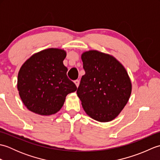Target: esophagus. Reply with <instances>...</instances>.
Segmentation results:
<instances>
[{
	"mask_svg": "<svg viewBox=\"0 0 160 160\" xmlns=\"http://www.w3.org/2000/svg\"><path fill=\"white\" fill-rule=\"evenodd\" d=\"M74 83H75V84H76V87H78V86H79L80 82H79V80H76L74 81Z\"/></svg>",
	"mask_w": 160,
	"mask_h": 160,
	"instance_id": "34e87169",
	"label": "esophagus"
}]
</instances>
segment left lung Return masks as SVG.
<instances>
[{
  "label": "left lung",
  "instance_id": "left-lung-1",
  "mask_svg": "<svg viewBox=\"0 0 160 160\" xmlns=\"http://www.w3.org/2000/svg\"><path fill=\"white\" fill-rule=\"evenodd\" d=\"M85 74L77 94L85 113L100 122L118 116L130 98L132 84L124 67L108 53L89 50L81 55Z\"/></svg>",
  "mask_w": 160,
  "mask_h": 160
}]
</instances>
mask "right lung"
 Wrapping results in <instances>:
<instances>
[{"label":"right lung","mask_w":160,"mask_h":160,"mask_svg":"<svg viewBox=\"0 0 160 160\" xmlns=\"http://www.w3.org/2000/svg\"><path fill=\"white\" fill-rule=\"evenodd\" d=\"M65 50L49 48L29 58L20 67L17 88L25 106L40 115L56 113L62 107L68 94L77 87L67 76L63 60Z\"/></svg>","instance_id":"obj_1"}]
</instances>
